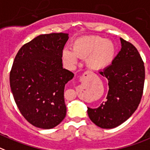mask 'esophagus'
I'll return each instance as SVG.
<instances>
[{
    "label": "esophagus",
    "instance_id": "34e87169",
    "mask_svg": "<svg viewBox=\"0 0 150 150\" xmlns=\"http://www.w3.org/2000/svg\"><path fill=\"white\" fill-rule=\"evenodd\" d=\"M86 75H87V76H89V74L88 73V72H86Z\"/></svg>",
    "mask_w": 150,
    "mask_h": 150
}]
</instances>
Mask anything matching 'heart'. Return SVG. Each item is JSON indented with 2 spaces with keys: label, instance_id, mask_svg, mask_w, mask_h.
Returning <instances> with one entry per match:
<instances>
[{
  "label": "heart",
  "instance_id": "heart-1",
  "mask_svg": "<svg viewBox=\"0 0 150 150\" xmlns=\"http://www.w3.org/2000/svg\"><path fill=\"white\" fill-rule=\"evenodd\" d=\"M115 45L112 40L100 36H84L72 42V50L64 49L62 58L69 67H74L78 58H86L92 70H100L110 66L115 56Z\"/></svg>",
  "mask_w": 150,
  "mask_h": 150
}]
</instances>
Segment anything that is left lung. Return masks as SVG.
I'll list each match as a JSON object with an SVG mask.
<instances>
[{
  "instance_id": "left-lung-1",
  "label": "left lung",
  "mask_w": 150,
  "mask_h": 150,
  "mask_svg": "<svg viewBox=\"0 0 150 150\" xmlns=\"http://www.w3.org/2000/svg\"><path fill=\"white\" fill-rule=\"evenodd\" d=\"M121 51L110 66L100 73L108 80L107 100L98 108L87 107L91 121L103 129H112L125 122L138 108L145 79L144 62L137 49L120 38Z\"/></svg>"
}]
</instances>
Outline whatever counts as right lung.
Segmentation results:
<instances>
[{
	"label": "right lung",
	"mask_w": 150,
	"mask_h": 150,
	"mask_svg": "<svg viewBox=\"0 0 150 150\" xmlns=\"http://www.w3.org/2000/svg\"><path fill=\"white\" fill-rule=\"evenodd\" d=\"M67 33L40 35L17 53L9 75L14 99L25 119L48 129L65 117L66 83L74 77L63 68L62 51Z\"/></svg>",
	"instance_id": "obj_1"
}]
</instances>
